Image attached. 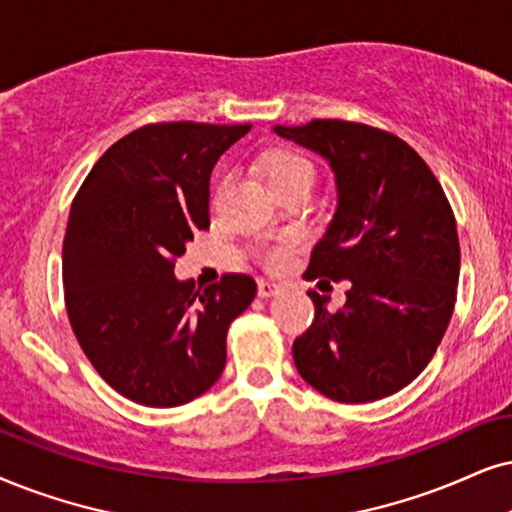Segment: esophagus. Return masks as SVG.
<instances>
[{
  "instance_id": "34e87169",
  "label": "esophagus",
  "mask_w": 512,
  "mask_h": 512,
  "mask_svg": "<svg viewBox=\"0 0 512 512\" xmlns=\"http://www.w3.org/2000/svg\"><path fill=\"white\" fill-rule=\"evenodd\" d=\"M281 293V286H278V283H274V281H262L257 283V295L260 297H274V295H278Z\"/></svg>"
}]
</instances>
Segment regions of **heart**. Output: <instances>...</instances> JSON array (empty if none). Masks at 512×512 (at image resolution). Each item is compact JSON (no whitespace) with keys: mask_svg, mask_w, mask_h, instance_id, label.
Instances as JSON below:
<instances>
[{"mask_svg":"<svg viewBox=\"0 0 512 512\" xmlns=\"http://www.w3.org/2000/svg\"><path fill=\"white\" fill-rule=\"evenodd\" d=\"M267 174L269 184L274 186V191L290 189V186H302L309 184L314 186L316 181V170L314 165L309 163L307 158L295 151H274L267 158ZM262 260L269 264V267H281L283 262L288 260V248L286 245H274V248H267L262 252Z\"/></svg>","mask_w":512,"mask_h":512,"instance_id":"obj_1","label":"heart"}]
</instances>
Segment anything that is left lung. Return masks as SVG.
Segmentation results:
<instances>
[{
    "label": "left lung",
    "mask_w": 512,
    "mask_h": 512,
    "mask_svg": "<svg viewBox=\"0 0 512 512\" xmlns=\"http://www.w3.org/2000/svg\"><path fill=\"white\" fill-rule=\"evenodd\" d=\"M274 132L319 153L338 191L304 278L349 281L338 312L307 293L316 312L293 342L297 371L342 404L390 397L430 364L454 314L461 248L449 200L425 160L383 129L312 120Z\"/></svg>",
    "instance_id": "left-lung-1"
}]
</instances>
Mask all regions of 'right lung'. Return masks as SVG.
Segmentation results:
<instances>
[{
	"label": "right lung",
	"mask_w": 512,
	"mask_h": 512,
	"mask_svg": "<svg viewBox=\"0 0 512 512\" xmlns=\"http://www.w3.org/2000/svg\"><path fill=\"white\" fill-rule=\"evenodd\" d=\"M250 125L163 122L101 155L70 205L63 290L99 375L144 406H181L217 383L226 331L255 300L245 274L196 288L174 260L210 226V174Z\"/></svg>",
	"instance_id": "right-lung-1"
}]
</instances>
